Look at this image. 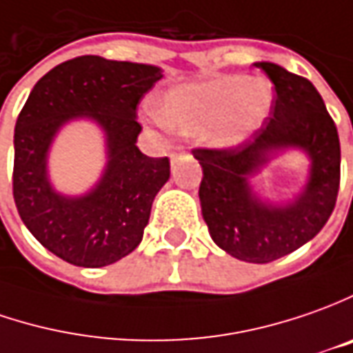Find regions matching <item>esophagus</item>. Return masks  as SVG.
Returning a JSON list of instances; mask_svg holds the SVG:
<instances>
[{
    "label": "esophagus",
    "mask_w": 353,
    "mask_h": 353,
    "mask_svg": "<svg viewBox=\"0 0 353 353\" xmlns=\"http://www.w3.org/2000/svg\"><path fill=\"white\" fill-rule=\"evenodd\" d=\"M183 154H185V150H183V148H181V146H177L176 150H174V152H172V162H174V164H176L177 160H179V158H181V156H183Z\"/></svg>",
    "instance_id": "1"
}]
</instances>
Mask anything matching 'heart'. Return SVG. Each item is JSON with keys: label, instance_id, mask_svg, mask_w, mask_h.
<instances>
[{"label": "heart", "instance_id": "heart-1", "mask_svg": "<svg viewBox=\"0 0 353 353\" xmlns=\"http://www.w3.org/2000/svg\"><path fill=\"white\" fill-rule=\"evenodd\" d=\"M272 105L270 81L234 74L170 90L160 99L158 117L176 132L199 134L207 130L209 144L232 148L263 125Z\"/></svg>", "mask_w": 353, "mask_h": 353}]
</instances>
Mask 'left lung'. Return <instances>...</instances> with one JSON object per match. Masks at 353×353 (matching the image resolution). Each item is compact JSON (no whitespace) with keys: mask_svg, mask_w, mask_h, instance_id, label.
<instances>
[{"mask_svg":"<svg viewBox=\"0 0 353 353\" xmlns=\"http://www.w3.org/2000/svg\"><path fill=\"white\" fill-rule=\"evenodd\" d=\"M274 81V113L230 150H193L203 168L199 201L213 242L232 258L270 263L316 236L336 205L340 140L321 93L309 79L272 62H256ZM285 150L310 158V176L291 200H263L251 179Z\"/></svg>","mask_w":353,"mask_h":353,"instance_id":"8db88e82","label":"left lung"}]
</instances>
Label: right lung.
I'll list each match as a JSON object with an SVG mask.
<instances>
[{
    "label": "right lung",
    "mask_w": 353,
    "mask_h": 353,
    "mask_svg": "<svg viewBox=\"0 0 353 353\" xmlns=\"http://www.w3.org/2000/svg\"><path fill=\"white\" fill-rule=\"evenodd\" d=\"M162 79L150 64L79 56L44 74L15 125L13 197L21 221L44 248L79 268H103L137 248L170 160L137 146V105ZM85 118L105 139L104 174L83 196H64L48 176L55 134Z\"/></svg>",
    "instance_id": "obj_1"
}]
</instances>
